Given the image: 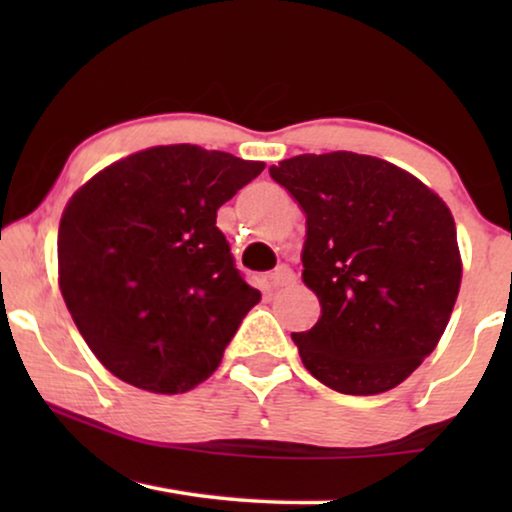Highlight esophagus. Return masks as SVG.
<instances>
[{
  "label": "esophagus",
  "mask_w": 512,
  "mask_h": 512,
  "mask_svg": "<svg viewBox=\"0 0 512 512\" xmlns=\"http://www.w3.org/2000/svg\"><path fill=\"white\" fill-rule=\"evenodd\" d=\"M293 282H296V275H293V270L286 268V265H279V268L268 277V284L272 289H282V286H289Z\"/></svg>",
  "instance_id": "esophagus-1"
}]
</instances>
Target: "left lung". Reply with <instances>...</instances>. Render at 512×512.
<instances>
[{"mask_svg":"<svg viewBox=\"0 0 512 512\" xmlns=\"http://www.w3.org/2000/svg\"><path fill=\"white\" fill-rule=\"evenodd\" d=\"M270 177L307 216L303 282L321 317L291 335L305 368L349 396L398 387L436 349L457 303L450 209L410 172L352 151L293 156Z\"/></svg>","mask_w":512,"mask_h":512,"instance_id":"1","label":"left lung"}]
</instances>
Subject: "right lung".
I'll return each instance as SVG.
<instances>
[{"label":"right lung","mask_w":512,"mask_h":512,"mask_svg":"<svg viewBox=\"0 0 512 512\" xmlns=\"http://www.w3.org/2000/svg\"><path fill=\"white\" fill-rule=\"evenodd\" d=\"M263 167L195 144L153 146L72 195L58 230L60 291L118 380L184 394L219 368L261 291L235 268L216 212Z\"/></svg>","instance_id":"add662e5"}]
</instances>
